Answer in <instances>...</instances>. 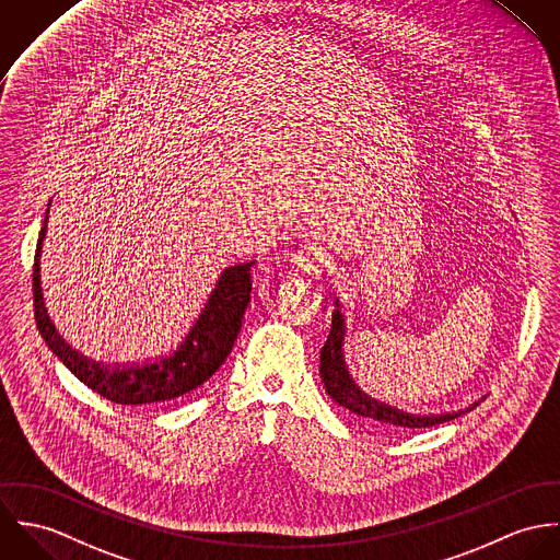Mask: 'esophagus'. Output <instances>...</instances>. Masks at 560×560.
<instances>
[{
  "label": "esophagus",
  "mask_w": 560,
  "mask_h": 560,
  "mask_svg": "<svg viewBox=\"0 0 560 560\" xmlns=\"http://www.w3.org/2000/svg\"><path fill=\"white\" fill-rule=\"evenodd\" d=\"M326 255L315 247H303L294 257V268L305 275H317L326 268Z\"/></svg>",
  "instance_id": "obj_1"
}]
</instances>
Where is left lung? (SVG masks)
I'll use <instances>...</instances> for the list:
<instances>
[{
  "label": "left lung",
  "mask_w": 560,
  "mask_h": 560,
  "mask_svg": "<svg viewBox=\"0 0 560 560\" xmlns=\"http://www.w3.org/2000/svg\"><path fill=\"white\" fill-rule=\"evenodd\" d=\"M343 341H346V319H343L339 301H335L330 332H328V339H326L324 348L319 350V375H322L326 393L339 406H343L350 412L359 415L368 423L382 425V428L395 430V432H408V430H417V428H432V425L453 421V419H457V417H462V415H466V412H470L472 408L479 406V401H475L468 408L457 410V412L419 417V415H410V412L397 410V408H393L388 404H382L377 399H372L370 395H365L357 386L354 377L348 372L346 357H343Z\"/></svg>",
  "instance_id": "1"
}]
</instances>
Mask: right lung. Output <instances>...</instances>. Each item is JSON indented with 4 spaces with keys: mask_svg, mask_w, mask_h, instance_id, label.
Segmentation results:
<instances>
[{
    "mask_svg": "<svg viewBox=\"0 0 560 560\" xmlns=\"http://www.w3.org/2000/svg\"><path fill=\"white\" fill-rule=\"evenodd\" d=\"M51 206V201H49ZM49 208L45 212V223L40 230V238L36 245L34 257V313L36 326L49 346V350L62 361L63 365L74 373L85 386H90L101 397L125 404V406H143V404H161L183 397L197 386H201L212 373L217 372L225 359L230 357L234 341L243 326V315L250 303V266L255 261L228 266L214 290L210 292L206 305L183 341L174 348V352L163 359L137 365H101L88 361L79 352H74L56 330L51 322L43 285H40V255L43 243L47 236Z\"/></svg>",
    "mask_w": 560,
    "mask_h": 560,
    "instance_id": "add662e5",
    "label": "right lung"
}]
</instances>
